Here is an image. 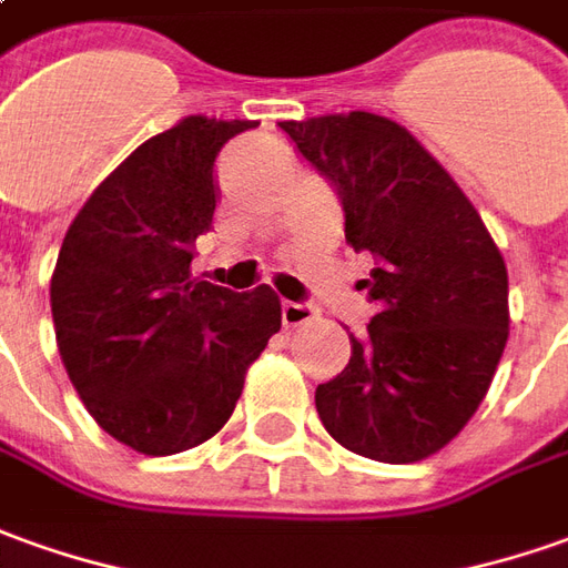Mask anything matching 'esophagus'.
Masks as SVG:
<instances>
[{"mask_svg":"<svg viewBox=\"0 0 568 568\" xmlns=\"http://www.w3.org/2000/svg\"><path fill=\"white\" fill-rule=\"evenodd\" d=\"M318 318V308L308 306V303H284L281 306V322L287 327H300V324H308Z\"/></svg>","mask_w":568,"mask_h":568,"instance_id":"34e87169","label":"esophagus"}]
</instances>
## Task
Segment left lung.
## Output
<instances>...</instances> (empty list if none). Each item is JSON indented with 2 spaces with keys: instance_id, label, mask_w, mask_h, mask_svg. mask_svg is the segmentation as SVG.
<instances>
[{
  "instance_id": "left-lung-1",
  "label": "left lung",
  "mask_w": 568,
  "mask_h": 568,
  "mask_svg": "<svg viewBox=\"0 0 568 568\" xmlns=\"http://www.w3.org/2000/svg\"><path fill=\"white\" fill-rule=\"evenodd\" d=\"M327 175L346 244L371 250L377 315L349 365L315 389L324 429L383 464L436 455L483 405L510 334L507 265L486 222L424 144L381 113L284 120Z\"/></svg>"
}]
</instances>
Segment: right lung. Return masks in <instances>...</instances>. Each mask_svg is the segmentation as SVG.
I'll return each instance as SVG.
<instances>
[{"label": "right lung", "instance_id": "1", "mask_svg": "<svg viewBox=\"0 0 568 568\" xmlns=\"http://www.w3.org/2000/svg\"><path fill=\"white\" fill-rule=\"evenodd\" d=\"M253 120L182 116L92 191L52 272L61 362L95 424L132 452L166 457L229 424L246 367L281 331L268 284L234 293L191 277L213 225L216 158Z\"/></svg>", "mask_w": 568, "mask_h": 568}]
</instances>
